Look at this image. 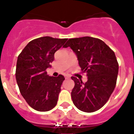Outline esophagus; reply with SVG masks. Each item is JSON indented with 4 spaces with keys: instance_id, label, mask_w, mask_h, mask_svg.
<instances>
[{
    "instance_id": "34e87169",
    "label": "esophagus",
    "mask_w": 134,
    "mask_h": 134,
    "mask_svg": "<svg viewBox=\"0 0 134 134\" xmlns=\"http://www.w3.org/2000/svg\"><path fill=\"white\" fill-rule=\"evenodd\" d=\"M65 79H69V78H70V76H69V75H66V76H65Z\"/></svg>"
}]
</instances>
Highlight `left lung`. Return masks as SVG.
<instances>
[{"label":"left lung","mask_w":134,"mask_h":134,"mask_svg":"<svg viewBox=\"0 0 134 134\" xmlns=\"http://www.w3.org/2000/svg\"><path fill=\"white\" fill-rule=\"evenodd\" d=\"M63 47H70L82 72L88 77L85 83L71 77L75 82L71 93L73 103L83 112L98 110L115 88L119 72L115 54L101 39L91 37L69 39Z\"/></svg>","instance_id":"left-lung-1"}]
</instances>
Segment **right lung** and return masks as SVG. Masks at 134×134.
<instances>
[{"mask_svg":"<svg viewBox=\"0 0 134 134\" xmlns=\"http://www.w3.org/2000/svg\"><path fill=\"white\" fill-rule=\"evenodd\" d=\"M67 40L48 36L33 39L18 57L17 84L26 102L36 110L46 112L57 105L65 77L49 76L46 69L51 67L54 53Z\"/></svg>","mask_w":134,"mask_h":134,"instance_id":"obj_1","label":"right lung"}]
</instances>
